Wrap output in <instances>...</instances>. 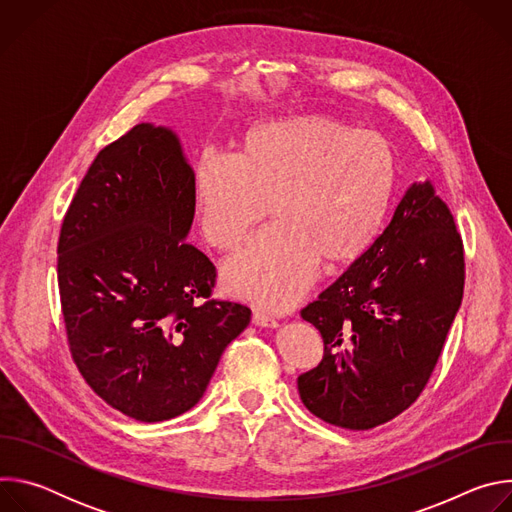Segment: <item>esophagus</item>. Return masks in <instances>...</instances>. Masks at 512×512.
I'll return each mask as SVG.
<instances>
[{
  "mask_svg": "<svg viewBox=\"0 0 512 512\" xmlns=\"http://www.w3.org/2000/svg\"><path fill=\"white\" fill-rule=\"evenodd\" d=\"M253 324L255 326H261V328H275L277 326V322H275V318H271V316H267V314H263V312H253Z\"/></svg>",
  "mask_w": 512,
  "mask_h": 512,
  "instance_id": "1",
  "label": "esophagus"
}]
</instances>
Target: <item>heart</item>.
Here are the masks:
<instances>
[{"mask_svg": "<svg viewBox=\"0 0 512 512\" xmlns=\"http://www.w3.org/2000/svg\"><path fill=\"white\" fill-rule=\"evenodd\" d=\"M395 184L397 154L385 135L302 115L251 127L237 156L204 152L192 196L202 237L221 251L235 249L273 202L277 225L225 263L223 285L279 312L306 294L320 259L344 263L373 243Z\"/></svg>", "mask_w": 512, "mask_h": 512, "instance_id": "heart-1", "label": "heart"}]
</instances>
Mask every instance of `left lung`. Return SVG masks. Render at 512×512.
I'll use <instances>...</instances> for the list:
<instances>
[{"label": "left lung", "mask_w": 512, "mask_h": 512, "mask_svg": "<svg viewBox=\"0 0 512 512\" xmlns=\"http://www.w3.org/2000/svg\"><path fill=\"white\" fill-rule=\"evenodd\" d=\"M464 277L448 204L411 184L383 235L302 310L324 340L318 367L298 377L308 411L358 431L403 413L442 354Z\"/></svg>", "instance_id": "left-lung-1"}]
</instances>
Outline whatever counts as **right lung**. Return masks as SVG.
Instances as JSON below:
<instances>
[{"label": "right lung", "instance_id": "add662e5", "mask_svg": "<svg viewBox=\"0 0 512 512\" xmlns=\"http://www.w3.org/2000/svg\"><path fill=\"white\" fill-rule=\"evenodd\" d=\"M192 186L176 133L139 123L97 154L58 237L72 360L107 405L145 423L192 409L251 320L210 298L216 269L186 241Z\"/></svg>", "mask_w": 512, "mask_h": 512}]
</instances>
